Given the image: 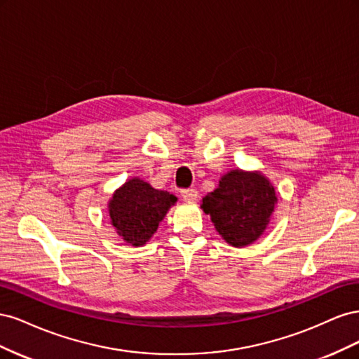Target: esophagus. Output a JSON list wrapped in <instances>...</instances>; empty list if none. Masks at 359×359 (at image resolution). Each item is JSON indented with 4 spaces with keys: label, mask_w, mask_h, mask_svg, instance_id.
Here are the masks:
<instances>
[{
    "label": "esophagus",
    "mask_w": 359,
    "mask_h": 359,
    "mask_svg": "<svg viewBox=\"0 0 359 359\" xmlns=\"http://www.w3.org/2000/svg\"><path fill=\"white\" fill-rule=\"evenodd\" d=\"M198 196H199V193H198V190H194V189H186V190H181V198H182L184 201H187V202L196 201V199H198Z\"/></svg>",
    "instance_id": "34e87169"
}]
</instances>
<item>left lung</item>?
Listing matches in <instances>:
<instances>
[{
	"instance_id": "left-lung-1",
	"label": "left lung",
	"mask_w": 359,
	"mask_h": 359,
	"mask_svg": "<svg viewBox=\"0 0 359 359\" xmlns=\"http://www.w3.org/2000/svg\"><path fill=\"white\" fill-rule=\"evenodd\" d=\"M277 201L276 187L262 172L232 169L202 199L201 208L227 244L243 248L264 235Z\"/></svg>"
}]
</instances>
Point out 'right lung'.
Here are the masks:
<instances>
[{
  "label": "right lung",
  "instance_id": "right-lung-1",
  "mask_svg": "<svg viewBox=\"0 0 359 359\" xmlns=\"http://www.w3.org/2000/svg\"><path fill=\"white\" fill-rule=\"evenodd\" d=\"M177 201L175 194L157 190L149 182L133 177L112 193L107 212L116 233L127 244L140 247L157 232L160 222Z\"/></svg>",
  "mask_w": 359,
  "mask_h": 359
}]
</instances>
